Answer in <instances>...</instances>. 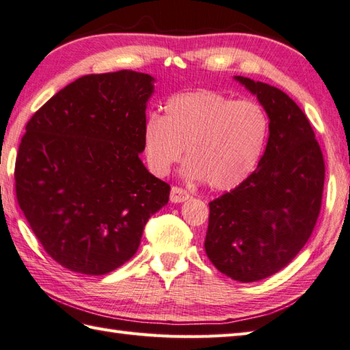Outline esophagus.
<instances>
[{
	"label": "esophagus",
	"mask_w": 350,
	"mask_h": 350,
	"mask_svg": "<svg viewBox=\"0 0 350 350\" xmlns=\"http://www.w3.org/2000/svg\"><path fill=\"white\" fill-rule=\"evenodd\" d=\"M189 198V194L187 191L180 187H173L171 188V194H170V200L173 203H182V202H187Z\"/></svg>",
	"instance_id": "obj_1"
}]
</instances>
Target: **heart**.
<instances>
[{
  "label": "heart",
  "mask_w": 350,
  "mask_h": 350,
  "mask_svg": "<svg viewBox=\"0 0 350 350\" xmlns=\"http://www.w3.org/2000/svg\"><path fill=\"white\" fill-rule=\"evenodd\" d=\"M269 118L256 100H234L213 90L176 94L163 116H150L143 128L147 165L165 176L182 158L183 174L228 191L248 179L262 154Z\"/></svg>",
  "instance_id": "1"
}]
</instances>
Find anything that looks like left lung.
<instances>
[{
  "mask_svg": "<svg viewBox=\"0 0 350 350\" xmlns=\"http://www.w3.org/2000/svg\"><path fill=\"white\" fill-rule=\"evenodd\" d=\"M269 117L257 168L209 203L204 250L212 265L241 282L277 273L310 239L322 207L325 162L307 116L269 84L236 77Z\"/></svg>",
  "mask_w": 350,
  "mask_h": 350,
  "instance_id": "left-lung-1",
  "label": "left lung"
}]
</instances>
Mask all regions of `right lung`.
<instances>
[{
  "label": "right lung",
  "mask_w": 350,
  "mask_h": 350,
  "mask_svg": "<svg viewBox=\"0 0 350 350\" xmlns=\"http://www.w3.org/2000/svg\"><path fill=\"white\" fill-rule=\"evenodd\" d=\"M153 78L85 75L37 109L21 139L14 188L21 211L58 265L105 275L135 254L170 185L139 159Z\"/></svg>",
  "instance_id": "add662e5"
}]
</instances>
